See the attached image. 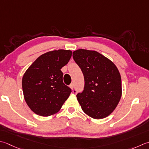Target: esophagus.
Wrapping results in <instances>:
<instances>
[{
	"instance_id": "obj_1",
	"label": "esophagus",
	"mask_w": 149,
	"mask_h": 149,
	"mask_svg": "<svg viewBox=\"0 0 149 149\" xmlns=\"http://www.w3.org/2000/svg\"><path fill=\"white\" fill-rule=\"evenodd\" d=\"M70 87L71 89H74V83H71L70 84Z\"/></svg>"
}]
</instances>
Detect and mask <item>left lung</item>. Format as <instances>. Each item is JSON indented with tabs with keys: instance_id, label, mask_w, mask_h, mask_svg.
Listing matches in <instances>:
<instances>
[{
	"instance_id": "left-lung-1",
	"label": "left lung",
	"mask_w": 149,
	"mask_h": 149,
	"mask_svg": "<svg viewBox=\"0 0 149 149\" xmlns=\"http://www.w3.org/2000/svg\"><path fill=\"white\" fill-rule=\"evenodd\" d=\"M73 58L84 75V90L77 94L83 112L94 119L107 117L121 97V78L117 67L95 51L77 49L73 52Z\"/></svg>"
}]
</instances>
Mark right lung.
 Instances as JSON below:
<instances>
[{"label": "right lung", "mask_w": 149, "mask_h": 149, "mask_svg": "<svg viewBox=\"0 0 149 149\" xmlns=\"http://www.w3.org/2000/svg\"><path fill=\"white\" fill-rule=\"evenodd\" d=\"M70 50L59 49L40 55L32 63L22 77L24 100L36 114L49 116L61 109L72 92L63 83L61 69L72 57Z\"/></svg>", "instance_id": "right-lung-1"}]
</instances>
